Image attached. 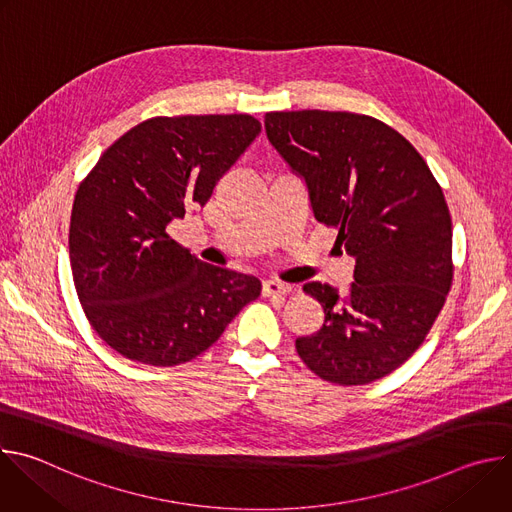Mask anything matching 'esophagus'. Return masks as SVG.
I'll use <instances>...</instances> for the list:
<instances>
[{
	"mask_svg": "<svg viewBox=\"0 0 512 512\" xmlns=\"http://www.w3.org/2000/svg\"><path fill=\"white\" fill-rule=\"evenodd\" d=\"M261 291H263V296H285L287 291H291V285H287V283H281V281H277V279H265L263 281V285H261Z\"/></svg>",
	"mask_w": 512,
	"mask_h": 512,
	"instance_id": "1",
	"label": "esophagus"
}]
</instances>
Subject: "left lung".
Segmentation results:
<instances>
[{
  "label": "left lung",
  "mask_w": 512,
  "mask_h": 512,
  "mask_svg": "<svg viewBox=\"0 0 512 512\" xmlns=\"http://www.w3.org/2000/svg\"><path fill=\"white\" fill-rule=\"evenodd\" d=\"M265 133L308 188L318 223L354 257L346 294L308 281L324 308L318 332L296 340L320 379L367 385L419 348L452 285V218L413 145L383 121L346 111H273Z\"/></svg>",
  "instance_id": "obj_1"
}]
</instances>
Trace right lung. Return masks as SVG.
<instances>
[{
	"label": "right lung",
	"instance_id": "obj_1",
	"mask_svg": "<svg viewBox=\"0 0 512 512\" xmlns=\"http://www.w3.org/2000/svg\"><path fill=\"white\" fill-rule=\"evenodd\" d=\"M261 133L251 115L154 117L123 133L72 204V279L95 332L129 360L174 367L210 348L261 294L166 233L204 206Z\"/></svg>",
	"mask_w": 512,
	"mask_h": 512
}]
</instances>
